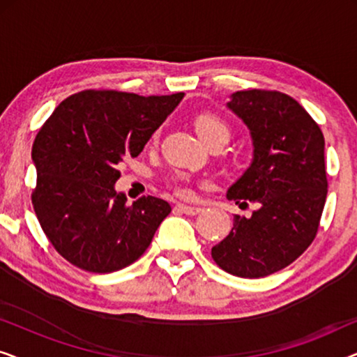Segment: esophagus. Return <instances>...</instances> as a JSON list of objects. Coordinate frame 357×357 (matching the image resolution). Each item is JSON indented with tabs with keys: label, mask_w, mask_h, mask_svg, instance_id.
<instances>
[{
	"label": "esophagus",
	"mask_w": 357,
	"mask_h": 357,
	"mask_svg": "<svg viewBox=\"0 0 357 357\" xmlns=\"http://www.w3.org/2000/svg\"><path fill=\"white\" fill-rule=\"evenodd\" d=\"M175 208H177L178 211L188 214V216H197V214L202 213V208H198V206H188V204H183V203H178Z\"/></svg>",
	"instance_id": "obj_1"
}]
</instances>
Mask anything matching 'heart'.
I'll return each mask as SVG.
<instances>
[{
    "instance_id": "1",
    "label": "heart",
    "mask_w": 357,
    "mask_h": 357,
    "mask_svg": "<svg viewBox=\"0 0 357 357\" xmlns=\"http://www.w3.org/2000/svg\"><path fill=\"white\" fill-rule=\"evenodd\" d=\"M195 130H197L199 139H202L203 143L218 133L229 135L227 125L224 123L221 119H218V116L214 115H199L198 119L195 120ZM174 190L175 193L180 195V197H185V198L192 197V188H190L187 183H180V182L175 183Z\"/></svg>"
}]
</instances>
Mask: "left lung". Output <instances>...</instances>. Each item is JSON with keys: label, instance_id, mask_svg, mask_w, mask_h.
<instances>
[{"label": "left lung", "instance_id": "1", "mask_svg": "<svg viewBox=\"0 0 357 357\" xmlns=\"http://www.w3.org/2000/svg\"><path fill=\"white\" fill-rule=\"evenodd\" d=\"M227 107L253 143L250 167L227 190V199L255 203L257 211L236 214L211 257L234 276L263 278L291 265L317 236L328 188L325 139L304 107L282 92L238 91Z\"/></svg>", "mask_w": 357, "mask_h": 357}]
</instances>
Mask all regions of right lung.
I'll return each instance as SVG.
<instances>
[{"mask_svg":"<svg viewBox=\"0 0 357 357\" xmlns=\"http://www.w3.org/2000/svg\"><path fill=\"white\" fill-rule=\"evenodd\" d=\"M183 96L89 89L63 100L43 123L32 146V204L48 241L71 265L119 271L149 247L172 208L155 197L126 204L115 192L116 165L143 151Z\"/></svg>","mask_w":357,"mask_h":357,"instance_id":"right-lung-1","label":"right lung"}]
</instances>
